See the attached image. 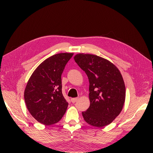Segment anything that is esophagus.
I'll list each match as a JSON object with an SVG mask.
<instances>
[{
    "instance_id": "1",
    "label": "esophagus",
    "mask_w": 153,
    "mask_h": 153,
    "mask_svg": "<svg viewBox=\"0 0 153 153\" xmlns=\"http://www.w3.org/2000/svg\"><path fill=\"white\" fill-rule=\"evenodd\" d=\"M78 100H79V98H72V99H71V101L72 103H75V102H76Z\"/></svg>"
}]
</instances>
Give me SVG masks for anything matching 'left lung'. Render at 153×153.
<instances>
[{"label": "left lung", "mask_w": 153, "mask_h": 153, "mask_svg": "<svg viewBox=\"0 0 153 153\" xmlns=\"http://www.w3.org/2000/svg\"><path fill=\"white\" fill-rule=\"evenodd\" d=\"M74 60L89 82L90 106L82 112L84 120L98 128L110 124L121 112L125 102L126 87L121 73L115 65L97 55L80 53Z\"/></svg>", "instance_id": "1"}]
</instances>
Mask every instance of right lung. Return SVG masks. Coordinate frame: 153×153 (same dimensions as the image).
Returning <instances> with one entry per match:
<instances>
[{
	"mask_svg": "<svg viewBox=\"0 0 153 153\" xmlns=\"http://www.w3.org/2000/svg\"><path fill=\"white\" fill-rule=\"evenodd\" d=\"M73 53L54 54L43 61L30 77L24 99L31 116L44 125L59 122L68 103L62 93L61 76Z\"/></svg>",
	"mask_w": 153,
	"mask_h": 153,
	"instance_id": "right-lung-1",
	"label": "right lung"
}]
</instances>
